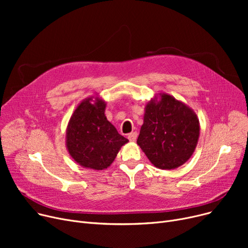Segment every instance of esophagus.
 Listing matches in <instances>:
<instances>
[{
    "mask_svg": "<svg viewBox=\"0 0 248 248\" xmlns=\"http://www.w3.org/2000/svg\"><path fill=\"white\" fill-rule=\"evenodd\" d=\"M127 138H128V140H133V141H135V140H137V138H138V134H137V132L131 133V134H128Z\"/></svg>",
    "mask_w": 248,
    "mask_h": 248,
    "instance_id": "34e87169",
    "label": "esophagus"
}]
</instances>
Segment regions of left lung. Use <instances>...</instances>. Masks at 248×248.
<instances>
[{
	"mask_svg": "<svg viewBox=\"0 0 248 248\" xmlns=\"http://www.w3.org/2000/svg\"><path fill=\"white\" fill-rule=\"evenodd\" d=\"M199 135L195 111L183 101L161 93L146 103L137 144L155 168L173 170L191 158Z\"/></svg>",
	"mask_w": 248,
	"mask_h": 248,
	"instance_id": "1",
	"label": "left lung"
}]
</instances>
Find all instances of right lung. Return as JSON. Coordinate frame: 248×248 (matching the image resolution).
Returning a JSON list of instances; mask_svg holds the SVG:
<instances>
[{
    "instance_id": "1",
    "label": "right lung",
    "mask_w": 248,
    "mask_h": 248,
    "mask_svg": "<svg viewBox=\"0 0 248 248\" xmlns=\"http://www.w3.org/2000/svg\"><path fill=\"white\" fill-rule=\"evenodd\" d=\"M107 101L98 94L83 99L67 124L65 142L70 157L83 168L104 170L128 140L107 119Z\"/></svg>"
}]
</instances>
